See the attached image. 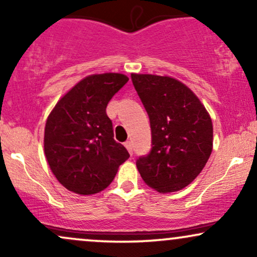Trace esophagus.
Listing matches in <instances>:
<instances>
[{
  "mask_svg": "<svg viewBox=\"0 0 257 257\" xmlns=\"http://www.w3.org/2000/svg\"><path fill=\"white\" fill-rule=\"evenodd\" d=\"M124 146H125V149L128 150V152L131 153V155H133V145H132V141H125Z\"/></svg>",
  "mask_w": 257,
  "mask_h": 257,
  "instance_id": "esophagus-1",
  "label": "esophagus"
}]
</instances>
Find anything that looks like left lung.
Returning a JSON list of instances; mask_svg holds the SVG:
<instances>
[{"label":"left lung","mask_w":257,"mask_h":257,"mask_svg":"<svg viewBox=\"0 0 257 257\" xmlns=\"http://www.w3.org/2000/svg\"><path fill=\"white\" fill-rule=\"evenodd\" d=\"M132 81L150 117L152 150L138 159L144 182L159 193L188 186L213 151V122L187 85L170 76L132 73Z\"/></svg>","instance_id":"obj_1"}]
</instances>
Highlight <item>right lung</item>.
<instances>
[{
  "label": "right lung",
  "mask_w": 257,
  "mask_h": 257,
  "mask_svg": "<svg viewBox=\"0 0 257 257\" xmlns=\"http://www.w3.org/2000/svg\"><path fill=\"white\" fill-rule=\"evenodd\" d=\"M129 78L123 73L89 75L61 96L44 128V155L57 180L73 193L105 190L129 158L113 139L106 106Z\"/></svg>",
  "instance_id": "right-lung-1"
}]
</instances>
